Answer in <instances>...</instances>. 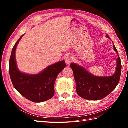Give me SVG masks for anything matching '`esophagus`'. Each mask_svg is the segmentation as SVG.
Returning <instances> with one entry per match:
<instances>
[{
	"label": "esophagus",
	"instance_id": "34e87169",
	"mask_svg": "<svg viewBox=\"0 0 128 128\" xmlns=\"http://www.w3.org/2000/svg\"><path fill=\"white\" fill-rule=\"evenodd\" d=\"M73 60V56L70 55L67 56L65 57V62L67 64H69Z\"/></svg>",
	"mask_w": 128,
	"mask_h": 128
}]
</instances>
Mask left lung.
Listing matches in <instances>:
<instances>
[{
	"instance_id": "1",
	"label": "left lung",
	"mask_w": 128,
	"mask_h": 128,
	"mask_svg": "<svg viewBox=\"0 0 128 128\" xmlns=\"http://www.w3.org/2000/svg\"><path fill=\"white\" fill-rule=\"evenodd\" d=\"M106 37L109 38L108 34ZM113 43L114 51L118 55L116 68L110 76H96L86 69L75 63L70 64L76 84V92L79 96L85 99L98 100L110 94L118 85L121 73V62L118 50Z\"/></svg>"
}]
</instances>
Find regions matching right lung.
Segmentation results:
<instances>
[{"mask_svg":"<svg viewBox=\"0 0 128 128\" xmlns=\"http://www.w3.org/2000/svg\"><path fill=\"white\" fill-rule=\"evenodd\" d=\"M15 43L12 51L9 72L12 82L20 94L30 101L41 102L52 98L54 94V83L58 75L66 67L64 60L49 66L37 74L21 72L17 66L15 51L21 38Z\"/></svg>","mask_w":128,"mask_h":128,"instance_id":"add662e5","label":"right lung"}]
</instances>
